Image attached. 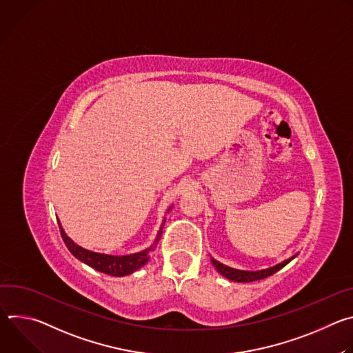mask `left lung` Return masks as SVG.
<instances>
[{
    "mask_svg": "<svg viewBox=\"0 0 353 353\" xmlns=\"http://www.w3.org/2000/svg\"><path fill=\"white\" fill-rule=\"evenodd\" d=\"M296 256L282 261L281 264H276L275 267H271V268H267V270H261V271H241V270H234V268H230L228 265H223L222 263L211 259L214 267L216 268V271L223 275L225 278L230 279V281H234V282H254V281H259V279H264L267 276H271L274 275L275 272H278L281 268H283L288 263H290Z\"/></svg>",
    "mask_w": 353,
    "mask_h": 353,
    "instance_id": "obj_1",
    "label": "left lung"
}]
</instances>
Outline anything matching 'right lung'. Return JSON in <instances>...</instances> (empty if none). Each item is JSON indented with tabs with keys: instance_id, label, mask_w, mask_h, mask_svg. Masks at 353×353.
<instances>
[{
	"instance_id": "1",
	"label": "right lung",
	"mask_w": 353,
	"mask_h": 353,
	"mask_svg": "<svg viewBox=\"0 0 353 353\" xmlns=\"http://www.w3.org/2000/svg\"><path fill=\"white\" fill-rule=\"evenodd\" d=\"M168 211H170V208ZM165 222H166V219L162 222V226H161L152 245H150L146 250H143V251H139V253L128 254V256H108V254H100V253H94V251H89L86 248H82L81 245L75 244L65 234V232L61 228L60 221H59V226H60L61 237H63L67 248L71 251V254L75 259H78L79 261L85 263L86 265L92 267L93 270H96L99 272H103V274H108V275H112V276H125V275H130L134 271L139 270L141 267H143L148 263L149 251L154 250L157 247V244L159 243Z\"/></svg>"
}]
</instances>
